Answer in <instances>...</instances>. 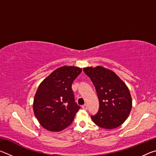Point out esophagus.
<instances>
[{
    "instance_id": "obj_1",
    "label": "esophagus",
    "mask_w": 156,
    "mask_h": 156,
    "mask_svg": "<svg viewBox=\"0 0 156 156\" xmlns=\"http://www.w3.org/2000/svg\"><path fill=\"white\" fill-rule=\"evenodd\" d=\"M82 108H83V109H85V110H87L88 109V106H87V105H83V106H82Z\"/></svg>"
}]
</instances>
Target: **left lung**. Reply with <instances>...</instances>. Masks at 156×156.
Segmentation results:
<instances>
[{
  "instance_id": "obj_1",
  "label": "left lung",
  "mask_w": 156,
  "mask_h": 156,
  "mask_svg": "<svg viewBox=\"0 0 156 156\" xmlns=\"http://www.w3.org/2000/svg\"><path fill=\"white\" fill-rule=\"evenodd\" d=\"M94 84L99 100V110L91 118L100 127L111 129L120 126L128 118L132 99L127 86L109 69L101 66L83 68Z\"/></svg>"
}]
</instances>
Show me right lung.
I'll return each mask as SVG.
<instances>
[{
  "label": "right lung",
  "instance_id": "add662e5",
  "mask_svg": "<svg viewBox=\"0 0 156 156\" xmlns=\"http://www.w3.org/2000/svg\"><path fill=\"white\" fill-rule=\"evenodd\" d=\"M82 72L73 66L54 71L39 85L34 99V115L50 131H62L72 124L80 107L75 102L72 85Z\"/></svg>",
  "mask_w": 156,
  "mask_h": 156
}]
</instances>
